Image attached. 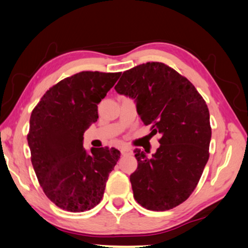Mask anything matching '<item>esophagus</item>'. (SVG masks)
I'll use <instances>...</instances> for the list:
<instances>
[{
  "instance_id": "obj_1",
  "label": "esophagus",
  "mask_w": 248,
  "mask_h": 248,
  "mask_svg": "<svg viewBox=\"0 0 248 248\" xmlns=\"http://www.w3.org/2000/svg\"><path fill=\"white\" fill-rule=\"evenodd\" d=\"M121 155H123V156H128V155H132V150H131L128 147H124V148H121Z\"/></svg>"
}]
</instances>
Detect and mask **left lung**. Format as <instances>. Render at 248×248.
Returning a JSON list of instances; mask_svg holds the SVG:
<instances>
[{"instance_id": "left-lung-1", "label": "left lung", "mask_w": 248, "mask_h": 248, "mask_svg": "<svg viewBox=\"0 0 248 248\" xmlns=\"http://www.w3.org/2000/svg\"><path fill=\"white\" fill-rule=\"evenodd\" d=\"M116 91L137 101V109L160 147L152 158L135 149L138 169L130 175L133 197L150 211L171 210L190 197L210 157L212 128L202 95L185 76L162 62L123 73Z\"/></svg>"}]
</instances>
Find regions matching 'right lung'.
I'll list each match as a JSON object with an SVG mask.
<instances>
[{
	"label": "right lung",
	"mask_w": 248,
	"mask_h": 248,
	"mask_svg": "<svg viewBox=\"0 0 248 248\" xmlns=\"http://www.w3.org/2000/svg\"><path fill=\"white\" fill-rule=\"evenodd\" d=\"M120 76L84 71L50 87L34 108L28 144L43 191L62 210L89 211L104 195L120 158L114 147H82L84 132L98 120V104Z\"/></svg>",
	"instance_id": "add662e5"
}]
</instances>
